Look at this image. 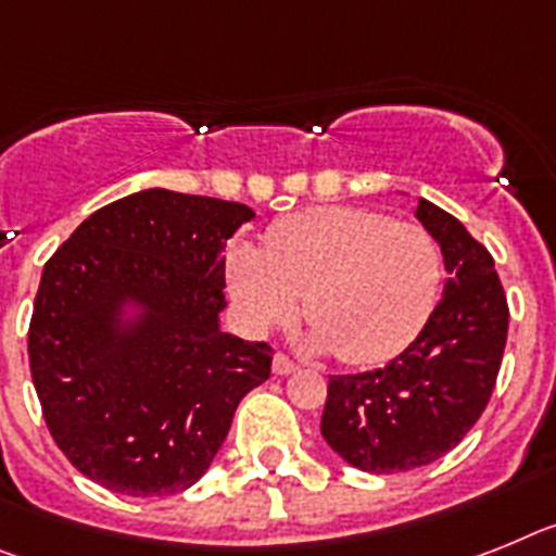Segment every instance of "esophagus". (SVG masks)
Here are the masks:
<instances>
[{
    "label": "esophagus",
    "mask_w": 556,
    "mask_h": 556,
    "mask_svg": "<svg viewBox=\"0 0 556 556\" xmlns=\"http://www.w3.org/2000/svg\"><path fill=\"white\" fill-rule=\"evenodd\" d=\"M274 371L277 375H291V371H296V361H291L285 352H277L274 355Z\"/></svg>",
    "instance_id": "obj_1"
}]
</instances>
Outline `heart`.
Segmentation results:
<instances>
[{
	"mask_svg": "<svg viewBox=\"0 0 556 556\" xmlns=\"http://www.w3.org/2000/svg\"><path fill=\"white\" fill-rule=\"evenodd\" d=\"M231 296L254 330L296 316L344 364L392 361L412 344L442 291V249L431 231L361 206H316L279 220L265 249L235 245Z\"/></svg>",
	"mask_w": 556,
	"mask_h": 556,
	"instance_id": "1",
	"label": "heart"
}]
</instances>
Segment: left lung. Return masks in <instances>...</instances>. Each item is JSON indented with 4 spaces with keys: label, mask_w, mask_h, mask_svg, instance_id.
Instances as JSON below:
<instances>
[{
    "label": "left lung",
    "mask_w": 556,
    "mask_h": 556,
    "mask_svg": "<svg viewBox=\"0 0 556 556\" xmlns=\"http://www.w3.org/2000/svg\"><path fill=\"white\" fill-rule=\"evenodd\" d=\"M417 218L442 245L451 279L419 336L383 369L332 375L321 437L366 472L431 465L479 422L504 358L509 305L492 254L445 210Z\"/></svg>",
    "instance_id": "8db88e82"
}]
</instances>
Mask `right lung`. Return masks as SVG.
Here are the masks:
<instances>
[{
  "label": "right lung",
  "instance_id": "1",
  "mask_svg": "<svg viewBox=\"0 0 556 556\" xmlns=\"http://www.w3.org/2000/svg\"><path fill=\"white\" fill-rule=\"evenodd\" d=\"M245 204L144 190L103 206L47 260L27 355L55 445L105 490L159 498L195 484L274 350L220 332L226 240ZM125 301L146 307L118 330Z\"/></svg>",
  "mask_w": 556,
  "mask_h": 556
}]
</instances>
